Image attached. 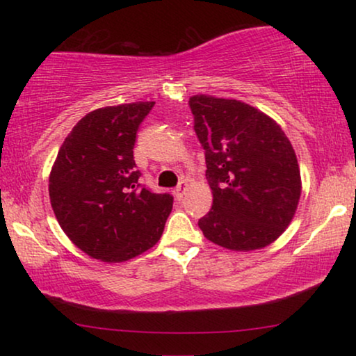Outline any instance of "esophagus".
Returning <instances> with one entry per match:
<instances>
[{
  "mask_svg": "<svg viewBox=\"0 0 356 356\" xmlns=\"http://www.w3.org/2000/svg\"><path fill=\"white\" fill-rule=\"evenodd\" d=\"M186 189H188V183H186V179H181V181L178 183L177 189H175V197H177L178 201H181L183 196H184V193H186Z\"/></svg>",
  "mask_w": 356,
  "mask_h": 356,
  "instance_id": "1",
  "label": "esophagus"
}]
</instances>
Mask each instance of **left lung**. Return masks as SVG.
I'll list each match as a JSON object with an SVG mask.
<instances>
[{
	"instance_id": "left-lung-1",
	"label": "left lung",
	"mask_w": 356,
	"mask_h": 356,
	"mask_svg": "<svg viewBox=\"0 0 356 356\" xmlns=\"http://www.w3.org/2000/svg\"><path fill=\"white\" fill-rule=\"evenodd\" d=\"M194 131L206 155L212 209L199 218L204 236L233 251L275 241L295 216L300 168L274 120L240 100L194 95Z\"/></svg>"
}]
</instances>
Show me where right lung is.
Instances as JSON below:
<instances>
[{
    "mask_svg": "<svg viewBox=\"0 0 356 356\" xmlns=\"http://www.w3.org/2000/svg\"><path fill=\"white\" fill-rule=\"evenodd\" d=\"M155 102L87 113L63 143L50 173V202L63 232L87 254L123 262L162 236L173 196L139 183L136 134Z\"/></svg>",
    "mask_w": 356,
    "mask_h": 356,
    "instance_id": "obj_1",
    "label": "right lung"
}]
</instances>
